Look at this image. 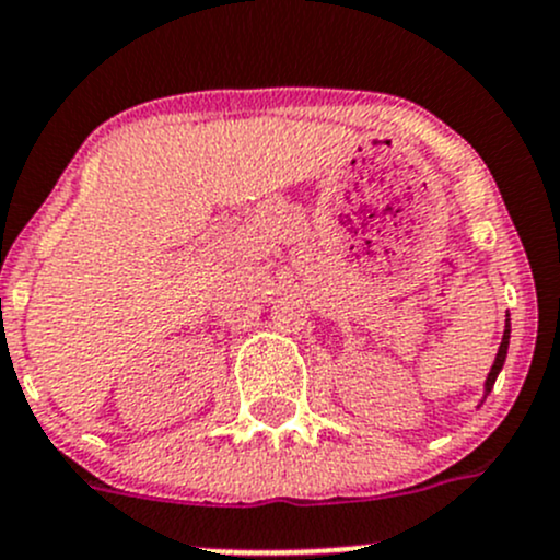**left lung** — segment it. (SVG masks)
I'll use <instances>...</instances> for the list:
<instances>
[{
	"label": "left lung",
	"instance_id": "8db88e82",
	"mask_svg": "<svg viewBox=\"0 0 560 560\" xmlns=\"http://www.w3.org/2000/svg\"><path fill=\"white\" fill-rule=\"evenodd\" d=\"M506 349H510V319H506V327H504V338H501V347H499V354H495V360H493V369H490L488 380H485V395H488L490 389H493V385H495V376H499V371L504 369Z\"/></svg>",
	"mask_w": 560,
	"mask_h": 560
}]
</instances>
